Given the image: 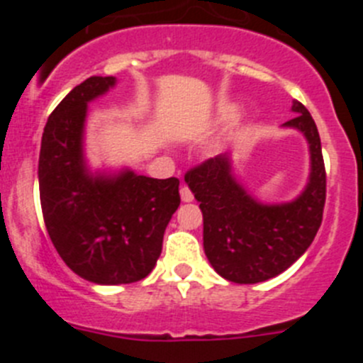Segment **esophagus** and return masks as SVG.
<instances>
[{
	"instance_id": "34e87169",
	"label": "esophagus",
	"mask_w": 363,
	"mask_h": 363,
	"mask_svg": "<svg viewBox=\"0 0 363 363\" xmlns=\"http://www.w3.org/2000/svg\"><path fill=\"white\" fill-rule=\"evenodd\" d=\"M179 194H182V201L194 200V194H192V191L187 187V185H182V189H179Z\"/></svg>"
}]
</instances>
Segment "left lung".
<instances>
[{
    "instance_id": "8db88e82",
    "label": "left lung",
    "mask_w": 363,
    "mask_h": 363,
    "mask_svg": "<svg viewBox=\"0 0 363 363\" xmlns=\"http://www.w3.org/2000/svg\"><path fill=\"white\" fill-rule=\"evenodd\" d=\"M296 116L285 121L303 133L311 150V178L291 203L262 205L230 174L229 156L220 154L189 169V189L203 214V249L214 271L234 284H258L300 258L322 225L325 205V165L313 116L294 101Z\"/></svg>"
}]
</instances>
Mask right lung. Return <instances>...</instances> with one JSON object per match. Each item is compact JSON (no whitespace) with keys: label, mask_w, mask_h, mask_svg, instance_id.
Listing matches in <instances>:
<instances>
[{"label":"right lung","mask_w":363,"mask_h":363,"mask_svg":"<svg viewBox=\"0 0 363 363\" xmlns=\"http://www.w3.org/2000/svg\"><path fill=\"white\" fill-rule=\"evenodd\" d=\"M114 83L92 76L60 101L45 125L38 165L45 227L57 255L78 277L101 285L133 284L152 271L179 205L178 178L86 171V104Z\"/></svg>","instance_id":"obj_1"}]
</instances>
